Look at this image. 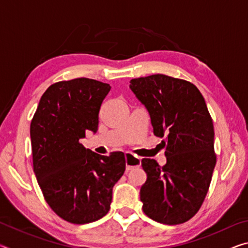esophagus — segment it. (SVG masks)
Wrapping results in <instances>:
<instances>
[{
	"label": "esophagus",
	"mask_w": 248,
	"mask_h": 248,
	"mask_svg": "<svg viewBox=\"0 0 248 248\" xmlns=\"http://www.w3.org/2000/svg\"><path fill=\"white\" fill-rule=\"evenodd\" d=\"M124 157H125V170H127V171L131 170L132 169H134V167H140L141 165L140 158L132 156L130 153H125Z\"/></svg>",
	"instance_id": "1"
}]
</instances>
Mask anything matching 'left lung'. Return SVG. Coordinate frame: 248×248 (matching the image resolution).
I'll return each instance as SVG.
<instances>
[{
  "mask_svg": "<svg viewBox=\"0 0 248 248\" xmlns=\"http://www.w3.org/2000/svg\"><path fill=\"white\" fill-rule=\"evenodd\" d=\"M130 89L148 109L153 132L164 138L166 164L143 158V212L163 224L191 219L207 195L217 156L215 129L203 96L185 79L154 74L133 78Z\"/></svg>",
  "mask_w": 248,
  "mask_h": 248,
  "instance_id": "8db88e82",
  "label": "left lung"
}]
</instances>
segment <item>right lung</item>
I'll return each mask as SVG.
<instances>
[{"label":"right lung","instance_id":"1","mask_svg":"<svg viewBox=\"0 0 248 248\" xmlns=\"http://www.w3.org/2000/svg\"><path fill=\"white\" fill-rule=\"evenodd\" d=\"M109 84L79 78L49 86L31 124L33 173L47 203L62 219L85 224L110 209L112 187L125 170L123 152L109 156L85 149V131L96 133Z\"/></svg>","mask_w":248,"mask_h":248}]
</instances>
